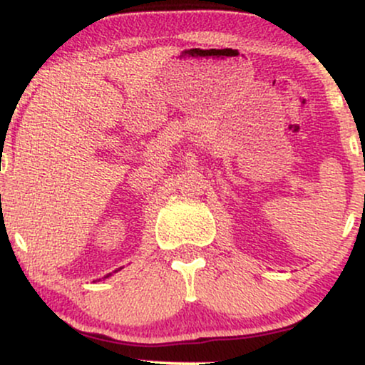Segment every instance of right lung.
<instances>
[{
	"label": "right lung",
	"mask_w": 365,
	"mask_h": 365,
	"mask_svg": "<svg viewBox=\"0 0 365 365\" xmlns=\"http://www.w3.org/2000/svg\"><path fill=\"white\" fill-rule=\"evenodd\" d=\"M108 276H110V274H108ZM108 276H106V278H108Z\"/></svg>",
	"instance_id": "1"
}]
</instances>
